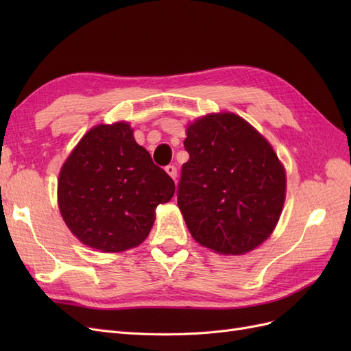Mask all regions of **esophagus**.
<instances>
[{
  "mask_svg": "<svg viewBox=\"0 0 351 351\" xmlns=\"http://www.w3.org/2000/svg\"><path fill=\"white\" fill-rule=\"evenodd\" d=\"M165 171H167V174L171 177L173 180H176L177 178V168L174 167V165H168V167H165Z\"/></svg>",
  "mask_w": 351,
  "mask_h": 351,
  "instance_id": "1",
  "label": "esophagus"
}]
</instances>
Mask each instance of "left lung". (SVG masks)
<instances>
[{
    "mask_svg": "<svg viewBox=\"0 0 351 351\" xmlns=\"http://www.w3.org/2000/svg\"><path fill=\"white\" fill-rule=\"evenodd\" d=\"M177 204L192 237L219 254H244L268 240L287 192L285 168L267 137L228 111L186 127Z\"/></svg>",
    "mask_w": 351,
    "mask_h": 351,
    "instance_id": "1",
    "label": "left lung"
}]
</instances>
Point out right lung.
<instances>
[{
	"label": "right lung",
	"mask_w": 351,
	"mask_h": 351,
	"mask_svg": "<svg viewBox=\"0 0 351 351\" xmlns=\"http://www.w3.org/2000/svg\"><path fill=\"white\" fill-rule=\"evenodd\" d=\"M173 178L134 141L130 123L97 124L58 174L60 214L73 236L102 253L137 247L149 236L156 206L171 200Z\"/></svg>",
	"instance_id": "add662e5"
}]
</instances>
